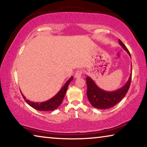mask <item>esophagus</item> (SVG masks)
Returning <instances> with one entry per match:
<instances>
[{"label":"esophagus","mask_w":147,"mask_h":147,"mask_svg":"<svg viewBox=\"0 0 147 147\" xmlns=\"http://www.w3.org/2000/svg\"><path fill=\"white\" fill-rule=\"evenodd\" d=\"M82 71L81 70H78L75 73V74H74V77L76 78H80V77L82 76Z\"/></svg>","instance_id":"1"}]
</instances>
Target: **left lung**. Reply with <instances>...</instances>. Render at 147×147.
I'll use <instances>...</instances> for the list:
<instances>
[{"instance_id":"left-lung-1","label":"left lung","mask_w":147,"mask_h":147,"mask_svg":"<svg viewBox=\"0 0 147 147\" xmlns=\"http://www.w3.org/2000/svg\"><path fill=\"white\" fill-rule=\"evenodd\" d=\"M119 43L124 51L127 52L131 58L130 52L120 39H119ZM131 80V74H130L127 82L121 88L113 91H107L100 89L92 78L89 76H87L86 83L88 89L86 94L89 102L95 108L100 109H106L113 107L119 103L127 93L130 86Z\"/></svg>"}]
</instances>
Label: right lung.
Here are the masks:
<instances>
[{
    "label": "right lung",
    "mask_w": 147,
    "mask_h": 147,
    "mask_svg": "<svg viewBox=\"0 0 147 147\" xmlns=\"http://www.w3.org/2000/svg\"><path fill=\"white\" fill-rule=\"evenodd\" d=\"M73 80V76H71V78L66 82L65 85L62 87V88L59 91L58 93H57L55 96H54L53 98L49 99V100L42 102H32L30 101L29 100H27L25 96L23 94V93H22L21 92V93L23 96L24 100L28 103V104H29L30 106H32V108H34V109L39 111H53L54 109L58 108V107L60 106L62 101H63L65 94L66 93L69 84Z\"/></svg>",
    "instance_id": "add662e5"
}]
</instances>
